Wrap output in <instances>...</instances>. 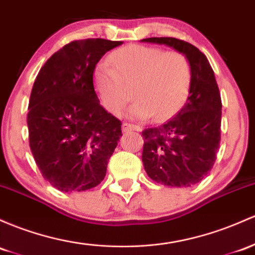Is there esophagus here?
<instances>
[{
    "label": "esophagus",
    "instance_id": "1",
    "mask_svg": "<svg viewBox=\"0 0 255 255\" xmlns=\"http://www.w3.org/2000/svg\"><path fill=\"white\" fill-rule=\"evenodd\" d=\"M122 129H123V132H129V130H136V132H140L141 128L139 127V126L133 125V123H129V122H123V125H122Z\"/></svg>",
    "mask_w": 255,
    "mask_h": 255
}]
</instances>
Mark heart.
<instances>
[{"label":"heart","instance_id":"obj_1","mask_svg":"<svg viewBox=\"0 0 255 255\" xmlns=\"http://www.w3.org/2000/svg\"><path fill=\"white\" fill-rule=\"evenodd\" d=\"M110 62L94 69V86L108 111L117 114L132 99L130 115L157 121L175 115L185 104L192 85L191 61L181 52L129 44L115 50Z\"/></svg>","mask_w":255,"mask_h":255}]
</instances>
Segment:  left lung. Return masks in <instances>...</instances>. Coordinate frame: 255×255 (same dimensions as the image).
<instances>
[{
    "mask_svg": "<svg viewBox=\"0 0 255 255\" xmlns=\"http://www.w3.org/2000/svg\"><path fill=\"white\" fill-rule=\"evenodd\" d=\"M184 53L192 65V85L181 110L158 127L142 130L141 159L147 175L162 185L189 187L213 168L220 144L222 98L206 55L174 37L141 40Z\"/></svg>",
    "mask_w": 255,
    "mask_h": 255,
    "instance_id": "8db88e82",
    "label": "left lung"
}]
</instances>
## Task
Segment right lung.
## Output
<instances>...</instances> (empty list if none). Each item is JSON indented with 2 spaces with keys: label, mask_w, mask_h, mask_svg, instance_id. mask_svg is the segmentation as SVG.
Listing matches in <instances>:
<instances>
[{
  "label": "right lung",
  "mask_w": 255,
  "mask_h": 255,
  "mask_svg": "<svg viewBox=\"0 0 255 255\" xmlns=\"http://www.w3.org/2000/svg\"><path fill=\"white\" fill-rule=\"evenodd\" d=\"M121 41H72L42 66L29 100V144L42 177L64 192L99 185L121 138L122 122L100 105L97 63Z\"/></svg>",
  "instance_id": "1"
}]
</instances>
